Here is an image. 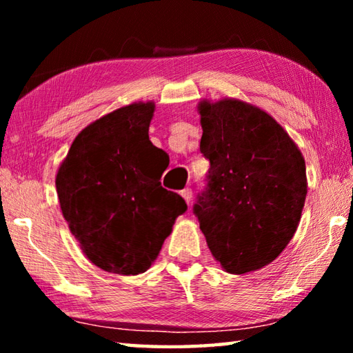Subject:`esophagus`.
Here are the masks:
<instances>
[{"instance_id": "esophagus-1", "label": "esophagus", "mask_w": 353, "mask_h": 353, "mask_svg": "<svg viewBox=\"0 0 353 353\" xmlns=\"http://www.w3.org/2000/svg\"><path fill=\"white\" fill-rule=\"evenodd\" d=\"M181 194H182V198L185 199V202H187V204L190 205V204H191V198H193V191H191V188L182 190Z\"/></svg>"}]
</instances>
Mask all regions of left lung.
I'll use <instances>...</instances> for the list:
<instances>
[{"mask_svg": "<svg viewBox=\"0 0 353 353\" xmlns=\"http://www.w3.org/2000/svg\"><path fill=\"white\" fill-rule=\"evenodd\" d=\"M208 183L193 212L223 270L246 274L288 246L307 196L305 160L270 113L240 99L201 101Z\"/></svg>", "mask_w": 353, "mask_h": 353, "instance_id": "1", "label": "left lung"}]
</instances>
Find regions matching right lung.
I'll return each instance as SVG.
<instances>
[{
    "label": "right lung",
    "mask_w": 353,
    "mask_h": 353,
    "mask_svg": "<svg viewBox=\"0 0 353 353\" xmlns=\"http://www.w3.org/2000/svg\"><path fill=\"white\" fill-rule=\"evenodd\" d=\"M155 104L119 107L82 129L59 166L61 210L82 252L103 271L137 276L151 268L187 210L160 183L162 149L149 140Z\"/></svg>",
    "instance_id": "obj_1"
}]
</instances>
